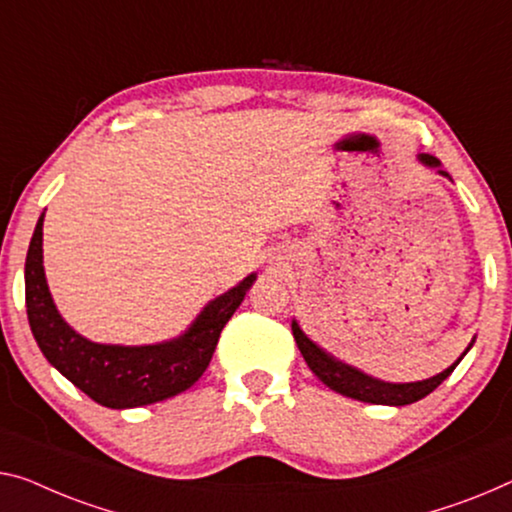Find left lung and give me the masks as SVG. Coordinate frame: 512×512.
<instances>
[{
    "instance_id": "obj_1",
    "label": "left lung",
    "mask_w": 512,
    "mask_h": 512,
    "mask_svg": "<svg viewBox=\"0 0 512 512\" xmlns=\"http://www.w3.org/2000/svg\"><path fill=\"white\" fill-rule=\"evenodd\" d=\"M421 160L430 167H439V160L430 154H423ZM441 174H446V172H441ZM292 333H294L296 345H299L301 354L305 358V363H308V368L315 372V375L322 379L324 384L331 388V391L347 395V398L361 400V402L393 404V407H404V404L418 402V400H423L425 395H430L434 388L441 384V381L451 375V372L455 370V365L462 361V356L469 352L471 345H474V342H471V345L467 347V352L457 358V363H453L451 368H446L437 377H430L425 381H414V384H386V381H379V379L363 375V372H358L356 368H352V365L335 361V358L326 354L324 349H319L315 342H312L308 335L299 329V324L296 322H292Z\"/></svg>"
}]
</instances>
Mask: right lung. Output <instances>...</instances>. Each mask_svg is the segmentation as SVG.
Wrapping results in <instances>:
<instances>
[{
    "label": "right lung",
    "instance_id": "add662e5",
    "mask_svg": "<svg viewBox=\"0 0 512 512\" xmlns=\"http://www.w3.org/2000/svg\"><path fill=\"white\" fill-rule=\"evenodd\" d=\"M255 273L211 301L195 324L172 342L149 347L98 345L75 333L52 303L43 273V216L38 218L25 262L27 319L43 356L73 386L110 409H131L174 398L209 368L220 331L230 322Z\"/></svg>",
    "mask_w": 512,
    "mask_h": 512
}]
</instances>
